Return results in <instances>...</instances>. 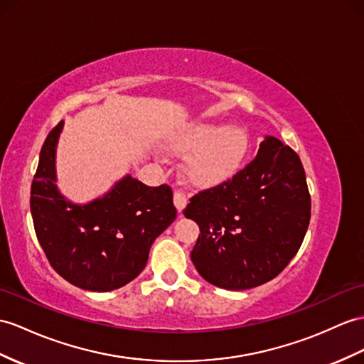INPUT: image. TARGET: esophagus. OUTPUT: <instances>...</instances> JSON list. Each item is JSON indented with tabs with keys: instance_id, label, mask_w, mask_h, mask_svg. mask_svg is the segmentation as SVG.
I'll return each instance as SVG.
<instances>
[{
	"instance_id": "34e87169",
	"label": "esophagus",
	"mask_w": 364,
	"mask_h": 364,
	"mask_svg": "<svg viewBox=\"0 0 364 364\" xmlns=\"http://www.w3.org/2000/svg\"><path fill=\"white\" fill-rule=\"evenodd\" d=\"M173 199H174V205H176L177 211L182 213L185 210V207H187V203H188V196H187V194H185L183 191H181V190H176Z\"/></svg>"
}]
</instances>
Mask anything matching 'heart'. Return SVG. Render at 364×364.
<instances>
[{"label":"heart","instance_id":"obj_1","mask_svg":"<svg viewBox=\"0 0 364 364\" xmlns=\"http://www.w3.org/2000/svg\"><path fill=\"white\" fill-rule=\"evenodd\" d=\"M168 148L188 156L185 176L198 188H213L228 182L241 170L250 148V137L239 125L225 127L218 120H198L176 129Z\"/></svg>","mask_w":364,"mask_h":364}]
</instances>
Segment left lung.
I'll return each mask as SVG.
<instances>
[{
    "mask_svg": "<svg viewBox=\"0 0 364 364\" xmlns=\"http://www.w3.org/2000/svg\"><path fill=\"white\" fill-rule=\"evenodd\" d=\"M200 235L191 261L210 284L247 290L273 279L299 250L310 220V194L298 154L265 136L258 154L183 210Z\"/></svg>",
    "mask_w": 364,
    "mask_h": 364,
    "instance_id": "left-lung-1",
    "label": "left lung"
}]
</instances>
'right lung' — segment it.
<instances>
[{
    "label": "right lung",
    "instance_id": "obj_1",
    "mask_svg": "<svg viewBox=\"0 0 364 364\" xmlns=\"http://www.w3.org/2000/svg\"><path fill=\"white\" fill-rule=\"evenodd\" d=\"M63 125L61 120L44 140L32 181L35 233L52 267L70 284L91 291L120 289L145 269L156 237L176 219L173 191L127 174L102 198L68 200L55 173Z\"/></svg>",
    "mask_w": 364,
    "mask_h": 364
}]
</instances>
